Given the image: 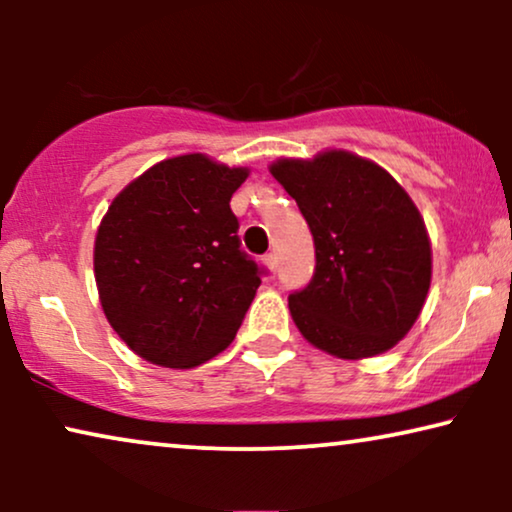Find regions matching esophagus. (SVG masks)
<instances>
[{
	"label": "esophagus",
	"instance_id": "34e87169",
	"mask_svg": "<svg viewBox=\"0 0 512 512\" xmlns=\"http://www.w3.org/2000/svg\"><path fill=\"white\" fill-rule=\"evenodd\" d=\"M263 261H265V265H268V268H270V272H277V254H275V251H270V254H265Z\"/></svg>",
	"mask_w": 512,
	"mask_h": 512
}]
</instances>
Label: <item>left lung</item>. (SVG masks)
Segmentation results:
<instances>
[{"instance_id":"obj_1","label":"left lung","mask_w":512,"mask_h":512,"mask_svg":"<svg viewBox=\"0 0 512 512\" xmlns=\"http://www.w3.org/2000/svg\"><path fill=\"white\" fill-rule=\"evenodd\" d=\"M272 177L314 240V275L289 296L298 331L340 359L387 352L410 331L431 284V244L410 195L347 151L279 160Z\"/></svg>"}]
</instances>
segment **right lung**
<instances>
[{
	"instance_id": "obj_1",
	"label": "right lung",
	"mask_w": 512,
	"mask_h": 512,
	"mask_svg": "<svg viewBox=\"0 0 512 512\" xmlns=\"http://www.w3.org/2000/svg\"><path fill=\"white\" fill-rule=\"evenodd\" d=\"M247 174L191 153L153 165L111 202L95 237L97 291L142 359L191 368L233 342L265 275L230 209Z\"/></svg>"
}]
</instances>
